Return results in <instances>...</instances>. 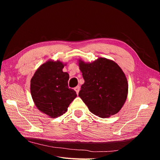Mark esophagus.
I'll use <instances>...</instances> for the list:
<instances>
[{
  "instance_id": "esophagus-1",
  "label": "esophagus",
  "mask_w": 160,
  "mask_h": 160,
  "mask_svg": "<svg viewBox=\"0 0 160 160\" xmlns=\"http://www.w3.org/2000/svg\"><path fill=\"white\" fill-rule=\"evenodd\" d=\"M74 89L75 90L77 94H78V93H79V90H80V87H79V86H77L76 88H75Z\"/></svg>"
}]
</instances>
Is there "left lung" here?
<instances>
[{
	"instance_id": "1",
	"label": "left lung",
	"mask_w": 160,
	"mask_h": 160,
	"mask_svg": "<svg viewBox=\"0 0 160 160\" xmlns=\"http://www.w3.org/2000/svg\"><path fill=\"white\" fill-rule=\"evenodd\" d=\"M79 65L85 80L79 96L91 112L102 118L119 112L128 93V80L120 67L102 57L91 63L79 60Z\"/></svg>"
}]
</instances>
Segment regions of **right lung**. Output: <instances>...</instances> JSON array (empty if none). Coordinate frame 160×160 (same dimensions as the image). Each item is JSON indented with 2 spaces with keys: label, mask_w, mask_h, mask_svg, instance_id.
<instances>
[{
  "label": "right lung",
  "mask_w": 160,
  "mask_h": 160,
  "mask_svg": "<svg viewBox=\"0 0 160 160\" xmlns=\"http://www.w3.org/2000/svg\"><path fill=\"white\" fill-rule=\"evenodd\" d=\"M60 61H49L39 67L31 80V93L37 108L55 118L67 111L76 97L74 89L69 88V75L62 71Z\"/></svg>",
  "instance_id": "obj_1"
}]
</instances>
